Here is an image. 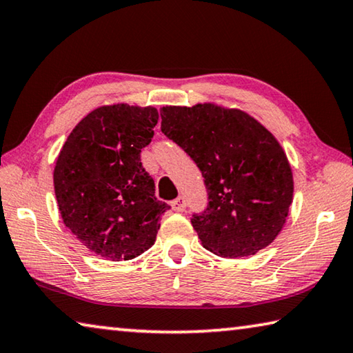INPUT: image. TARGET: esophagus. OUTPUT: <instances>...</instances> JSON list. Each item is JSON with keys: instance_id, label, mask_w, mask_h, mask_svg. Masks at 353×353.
<instances>
[{"instance_id": "34e87169", "label": "esophagus", "mask_w": 353, "mask_h": 353, "mask_svg": "<svg viewBox=\"0 0 353 353\" xmlns=\"http://www.w3.org/2000/svg\"><path fill=\"white\" fill-rule=\"evenodd\" d=\"M171 207H172V210H174V212H183L185 207H187V204H185V199L182 198V196H179V198H176L174 201L171 202Z\"/></svg>"}]
</instances>
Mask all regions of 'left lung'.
I'll return each mask as SVG.
<instances>
[{
    "mask_svg": "<svg viewBox=\"0 0 353 353\" xmlns=\"http://www.w3.org/2000/svg\"><path fill=\"white\" fill-rule=\"evenodd\" d=\"M162 132L205 179L208 205L191 224L210 252L243 259L276 240L292 202V171L276 137L249 113L213 103L160 109Z\"/></svg>",
    "mask_w": 353,
    "mask_h": 353,
    "instance_id": "left-lung-1",
    "label": "left lung"
}]
</instances>
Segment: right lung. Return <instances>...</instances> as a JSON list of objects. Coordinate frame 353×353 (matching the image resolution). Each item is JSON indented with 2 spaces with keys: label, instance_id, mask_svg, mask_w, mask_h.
Wrapping results in <instances>:
<instances>
[{
  "label": "right lung",
  "instance_id": "add662e5",
  "mask_svg": "<svg viewBox=\"0 0 353 353\" xmlns=\"http://www.w3.org/2000/svg\"><path fill=\"white\" fill-rule=\"evenodd\" d=\"M155 107L103 105L82 118L59 152L54 191L63 224L105 260H132L155 243L170 205L141 165Z\"/></svg>",
  "mask_w": 353,
  "mask_h": 353
}]
</instances>
